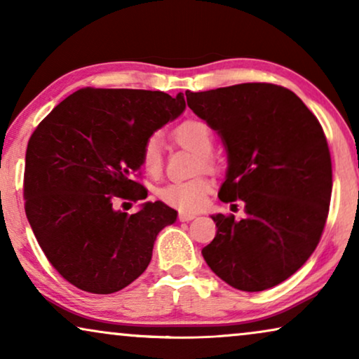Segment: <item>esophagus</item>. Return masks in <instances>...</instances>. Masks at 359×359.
<instances>
[{"label":"esophagus","mask_w":359,"mask_h":359,"mask_svg":"<svg viewBox=\"0 0 359 359\" xmlns=\"http://www.w3.org/2000/svg\"><path fill=\"white\" fill-rule=\"evenodd\" d=\"M178 219L181 220V222H189V220L196 219V214L194 212H180Z\"/></svg>","instance_id":"esophagus-1"}]
</instances>
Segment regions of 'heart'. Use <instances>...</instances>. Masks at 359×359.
I'll use <instances>...</instances> for the list:
<instances>
[{
	"label": "heart",
	"instance_id": "obj_1",
	"mask_svg": "<svg viewBox=\"0 0 359 359\" xmlns=\"http://www.w3.org/2000/svg\"><path fill=\"white\" fill-rule=\"evenodd\" d=\"M175 140L183 147L203 156L204 166L210 165L209 154L214 149V134L212 129L199 119H188L181 122L173 129ZM142 168L150 176H158L163 170V150L158 137H149L142 147ZM210 184L204 178H193L184 181H173V183L165 184L158 189V196L161 203L171 205V208L186 210V212H194L199 210L205 204Z\"/></svg>",
	"mask_w": 359,
	"mask_h": 359
}]
</instances>
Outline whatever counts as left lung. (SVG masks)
Listing matches in <instances>:
<instances>
[{"label":"left lung","mask_w":359,"mask_h":359,"mask_svg":"<svg viewBox=\"0 0 359 359\" xmlns=\"http://www.w3.org/2000/svg\"><path fill=\"white\" fill-rule=\"evenodd\" d=\"M186 101L227 147L219 199L240 201L247 214L212 215L217 232L203 248L205 263L240 291L278 286L313 253L328 217L332 158L320 122L271 83L186 91Z\"/></svg>","instance_id":"1"}]
</instances>
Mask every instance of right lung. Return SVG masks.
Wrapping results in <instances>:
<instances>
[{
  "label": "right lung",
  "instance_id": "right-lung-1",
  "mask_svg": "<svg viewBox=\"0 0 359 359\" xmlns=\"http://www.w3.org/2000/svg\"><path fill=\"white\" fill-rule=\"evenodd\" d=\"M183 93L81 88L29 139L24 209L42 252L81 291L117 292L145 271L158 232L176 220L155 201L135 214L116 201H142L145 140L184 111Z\"/></svg>",
  "mask_w": 359,
  "mask_h": 359
}]
</instances>
